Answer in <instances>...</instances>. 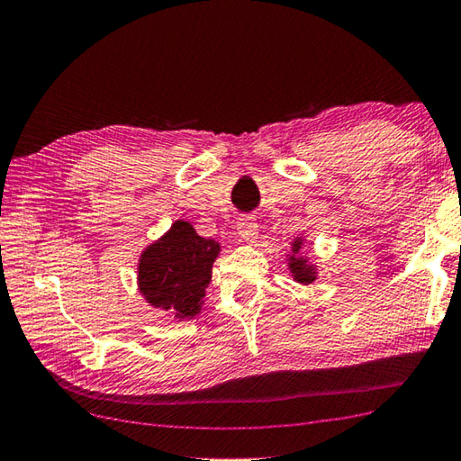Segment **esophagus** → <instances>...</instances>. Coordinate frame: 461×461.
Returning a JSON list of instances; mask_svg holds the SVG:
<instances>
[{"mask_svg": "<svg viewBox=\"0 0 461 461\" xmlns=\"http://www.w3.org/2000/svg\"><path fill=\"white\" fill-rule=\"evenodd\" d=\"M237 230H239L240 240H245V242H253L258 234L257 222L253 219H249V216H245V219H239Z\"/></svg>", "mask_w": 461, "mask_h": 461, "instance_id": "esophagus-1", "label": "esophagus"}]
</instances>
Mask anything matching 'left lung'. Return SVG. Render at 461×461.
<instances>
[{
	"label": "left lung",
	"mask_w": 461,
	"mask_h": 461,
	"mask_svg": "<svg viewBox=\"0 0 461 461\" xmlns=\"http://www.w3.org/2000/svg\"><path fill=\"white\" fill-rule=\"evenodd\" d=\"M301 242H297L294 245V249H299ZM291 271L294 275V279H297L299 283H311L312 279H315V275H312V268L307 267V260L303 257H293L291 258Z\"/></svg>",
	"instance_id": "obj_1"
}]
</instances>
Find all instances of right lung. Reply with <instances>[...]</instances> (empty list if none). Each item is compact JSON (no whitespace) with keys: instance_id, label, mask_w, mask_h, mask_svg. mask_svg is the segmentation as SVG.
<instances>
[{"instance_id":"obj_1","label":"right lung","mask_w":461,"mask_h":461,"mask_svg":"<svg viewBox=\"0 0 461 461\" xmlns=\"http://www.w3.org/2000/svg\"><path fill=\"white\" fill-rule=\"evenodd\" d=\"M219 242L198 237L188 222H176L167 237L144 250L138 267V285L154 307L193 319L211 283Z\"/></svg>"}]
</instances>
